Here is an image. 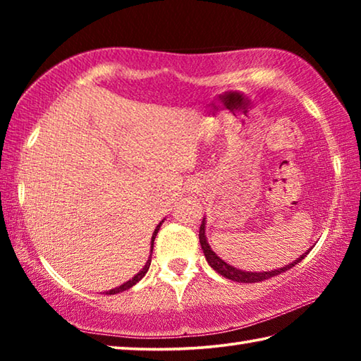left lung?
Returning a JSON list of instances; mask_svg holds the SVG:
<instances>
[{
	"instance_id": "obj_1",
	"label": "left lung",
	"mask_w": 361,
	"mask_h": 361,
	"mask_svg": "<svg viewBox=\"0 0 361 361\" xmlns=\"http://www.w3.org/2000/svg\"><path fill=\"white\" fill-rule=\"evenodd\" d=\"M205 224H207V221L204 218L202 224H200V229H199V242H200V247H202V250H204L207 262H209L213 271H216L219 276H223L229 280H234V282H239V283H256V282H262V280H267L271 277H276V276H279V274L288 271V269H291L293 266H296L298 262H301L305 258V255L312 250V248H309L307 252L299 256V258H296L293 262H290V264L279 267V269H274V271H264V272L240 271V269L228 264V262L219 258V256L213 252L209 240H207V235H205Z\"/></svg>"
}]
</instances>
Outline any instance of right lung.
<instances>
[{"instance_id":"obj_1","label":"right lung","mask_w":361,"mask_h":361,"mask_svg":"<svg viewBox=\"0 0 361 361\" xmlns=\"http://www.w3.org/2000/svg\"><path fill=\"white\" fill-rule=\"evenodd\" d=\"M162 223H164V219H162L161 223H159V224L156 226L154 232H152V237H151V248H149V258H148V261H146V264L143 266L142 271H140V272L137 274V276H133V277L129 280V282H126V283H122V285H119V286H116V288L109 290V291H105V295H116V293H122V291L129 290V288H132L133 285L138 283L140 280H142V279L145 277V274L148 272V269H149V266H151V255H152V247H154V239H156V235H157V232H159V228H161Z\"/></svg>"}]
</instances>
